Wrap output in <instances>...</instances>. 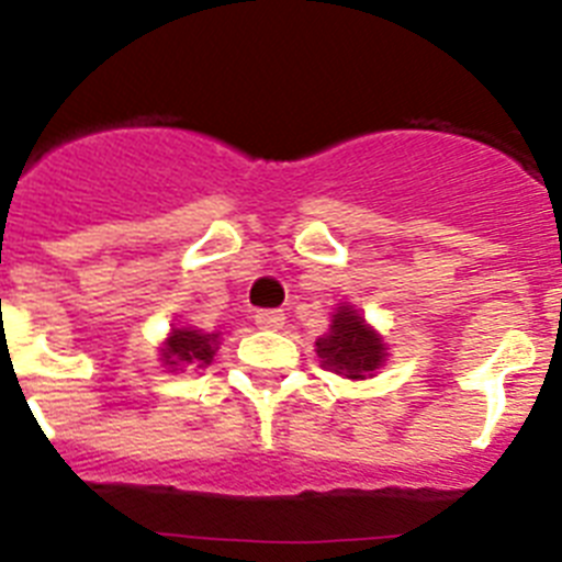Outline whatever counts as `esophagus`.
Segmentation results:
<instances>
[{
    "mask_svg": "<svg viewBox=\"0 0 562 562\" xmlns=\"http://www.w3.org/2000/svg\"><path fill=\"white\" fill-rule=\"evenodd\" d=\"M256 324L261 326V329H281V326H284V312L281 310L256 312Z\"/></svg>",
    "mask_w": 562,
    "mask_h": 562,
    "instance_id": "esophagus-1",
    "label": "esophagus"
}]
</instances>
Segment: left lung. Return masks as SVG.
Returning a JSON list of instances; mask_svg holds the SVG:
<instances>
[{"label":"left lung","mask_w":562,"mask_h":562,"mask_svg":"<svg viewBox=\"0 0 562 562\" xmlns=\"http://www.w3.org/2000/svg\"><path fill=\"white\" fill-rule=\"evenodd\" d=\"M321 366L342 380H369L389 360V342L355 310V304H337L329 331L315 340Z\"/></svg>","instance_id":"8db88e82"}]
</instances>
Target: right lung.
I'll use <instances>...</instances> for the list:
<instances>
[{
  "instance_id": "1",
  "label": "right lung",
  "mask_w": 562,
  "mask_h": 562,
  "mask_svg": "<svg viewBox=\"0 0 562 562\" xmlns=\"http://www.w3.org/2000/svg\"><path fill=\"white\" fill-rule=\"evenodd\" d=\"M222 331H205L196 326H173L166 340L160 342V362L168 371H182L188 366L207 369L213 355L220 351Z\"/></svg>"
}]
</instances>
